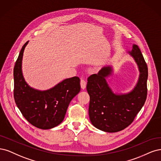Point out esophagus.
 I'll list each match as a JSON object with an SVG mask.
<instances>
[{"label": "esophagus", "instance_id": "34e87169", "mask_svg": "<svg viewBox=\"0 0 161 161\" xmlns=\"http://www.w3.org/2000/svg\"><path fill=\"white\" fill-rule=\"evenodd\" d=\"M86 84H87V83L84 80H81L80 85H81V87L82 88L83 90H84L85 88L86 87Z\"/></svg>", "mask_w": 161, "mask_h": 161}]
</instances>
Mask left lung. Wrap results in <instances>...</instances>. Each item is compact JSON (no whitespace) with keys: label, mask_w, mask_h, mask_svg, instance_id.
Returning <instances> with one entry per match:
<instances>
[{"label":"left lung","mask_w":161,"mask_h":161,"mask_svg":"<svg viewBox=\"0 0 161 161\" xmlns=\"http://www.w3.org/2000/svg\"><path fill=\"white\" fill-rule=\"evenodd\" d=\"M136 63L140 75L133 90L126 94H115L106 78L112 75V67H103L97 74L87 78L90 95L89 116L92 125L106 132L122 130L130 124L144 106L147 96L148 67L138 45L128 51Z\"/></svg>","instance_id":"1"}]
</instances>
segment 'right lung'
I'll return each instance as SVG.
<instances>
[{
    "label": "right lung",
    "mask_w": 161,
    "mask_h": 161,
    "mask_svg": "<svg viewBox=\"0 0 161 161\" xmlns=\"http://www.w3.org/2000/svg\"><path fill=\"white\" fill-rule=\"evenodd\" d=\"M20 50L14 67V98L23 116L33 126L43 130L54 128L62 122L71 100L80 92V80L67 78L49 90L41 91L30 87L22 72L23 52Z\"/></svg>",
    "instance_id": "1"
}]
</instances>
